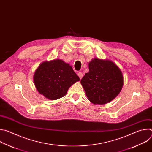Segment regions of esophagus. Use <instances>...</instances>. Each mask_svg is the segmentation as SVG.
<instances>
[{
  "label": "esophagus",
  "mask_w": 152,
  "mask_h": 152,
  "mask_svg": "<svg viewBox=\"0 0 152 152\" xmlns=\"http://www.w3.org/2000/svg\"><path fill=\"white\" fill-rule=\"evenodd\" d=\"M77 75H78V76L79 77L80 79H82V77H83V73H81V72H79V73H77Z\"/></svg>",
  "instance_id": "1"
}]
</instances>
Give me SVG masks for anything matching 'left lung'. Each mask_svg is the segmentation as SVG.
Here are the masks:
<instances>
[{"label": "left lung", "mask_w": 152, "mask_h": 152, "mask_svg": "<svg viewBox=\"0 0 152 152\" xmlns=\"http://www.w3.org/2000/svg\"><path fill=\"white\" fill-rule=\"evenodd\" d=\"M88 67V73L80 80L88 99L96 104H106L114 99L123 85L118 67L110 60L94 58L89 62Z\"/></svg>", "instance_id": "left-lung-1"}]
</instances>
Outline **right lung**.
Returning a JSON list of instances; mask_svg holds the SVG:
<instances>
[{"label": "right lung", "mask_w": 152, "mask_h": 152, "mask_svg": "<svg viewBox=\"0 0 152 152\" xmlns=\"http://www.w3.org/2000/svg\"><path fill=\"white\" fill-rule=\"evenodd\" d=\"M79 80L72 66L61 59L42 62L34 75L37 91L52 100L64 96L70 86Z\"/></svg>", "instance_id": "right-lung-1"}]
</instances>
